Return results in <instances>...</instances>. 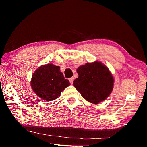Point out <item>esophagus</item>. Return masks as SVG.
Segmentation results:
<instances>
[{"label": "esophagus", "mask_w": 147, "mask_h": 147, "mask_svg": "<svg viewBox=\"0 0 147 147\" xmlns=\"http://www.w3.org/2000/svg\"><path fill=\"white\" fill-rule=\"evenodd\" d=\"M74 80V77H71V78H69V81H70V83L71 84L73 83Z\"/></svg>", "instance_id": "34e87169"}]
</instances>
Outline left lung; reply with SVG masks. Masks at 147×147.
Listing matches in <instances>:
<instances>
[{"label": "left lung", "mask_w": 147, "mask_h": 147, "mask_svg": "<svg viewBox=\"0 0 147 147\" xmlns=\"http://www.w3.org/2000/svg\"><path fill=\"white\" fill-rule=\"evenodd\" d=\"M78 77L74 86L89 102L97 104L105 100L112 92L114 79L109 69L100 62L88 63L77 69Z\"/></svg>", "instance_id": "obj_1"}]
</instances>
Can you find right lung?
<instances>
[{
  "mask_svg": "<svg viewBox=\"0 0 147 147\" xmlns=\"http://www.w3.org/2000/svg\"><path fill=\"white\" fill-rule=\"evenodd\" d=\"M70 84L60 71V67L53 64L42 65L35 71L30 81L33 91L45 101L55 100Z\"/></svg>",
  "mask_w": 147,
  "mask_h": 147,
  "instance_id": "add662e5",
  "label": "right lung"
}]
</instances>
